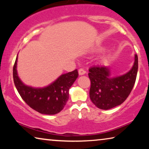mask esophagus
I'll use <instances>...</instances> for the list:
<instances>
[{"label": "esophagus", "instance_id": "obj_1", "mask_svg": "<svg viewBox=\"0 0 149 149\" xmlns=\"http://www.w3.org/2000/svg\"><path fill=\"white\" fill-rule=\"evenodd\" d=\"M85 74V71L83 70V69H82V68L79 69V74L80 75V76H81V75Z\"/></svg>", "mask_w": 149, "mask_h": 149}]
</instances>
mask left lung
Here are the masks:
<instances>
[{
  "mask_svg": "<svg viewBox=\"0 0 149 149\" xmlns=\"http://www.w3.org/2000/svg\"><path fill=\"white\" fill-rule=\"evenodd\" d=\"M138 68V56H134L132 68L125 74L112 77L109 66H93L88 73L91 81L89 97L98 109L109 110L121 104L131 93Z\"/></svg>",
  "mask_w": 149,
  "mask_h": 149,
  "instance_id": "obj_1",
  "label": "left lung"
}]
</instances>
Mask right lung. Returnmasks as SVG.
<instances>
[{
	"label": "right lung",
	"instance_id": "obj_1",
	"mask_svg": "<svg viewBox=\"0 0 149 149\" xmlns=\"http://www.w3.org/2000/svg\"><path fill=\"white\" fill-rule=\"evenodd\" d=\"M17 56L13 66V81L16 89L24 102L36 111L45 115H56L66 105L69 89L79 74L77 70L61 74L56 81L44 87H33L24 84L18 76Z\"/></svg>",
	"mask_w": 149,
	"mask_h": 149
}]
</instances>
